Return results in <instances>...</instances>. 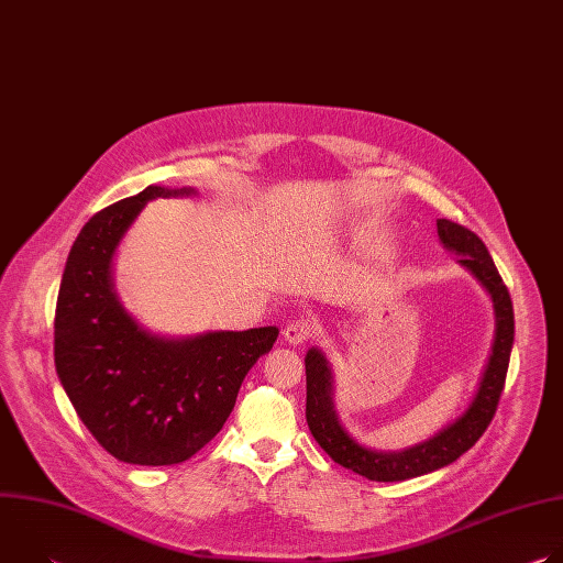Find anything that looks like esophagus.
Masks as SVG:
<instances>
[{
	"label": "esophagus",
	"instance_id": "obj_1",
	"mask_svg": "<svg viewBox=\"0 0 563 563\" xmlns=\"http://www.w3.org/2000/svg\"><path fill=\"white\" fill-rule=\"evenodd\" d=\"M311 334H313V320L309 316H300V318L291 320V323H287V328L283 330L285 341L291 345L305 343L307 339H311Z\"/></svg>",
	"mask_w": 563,
	"mask_h": 563
}]
</instances>
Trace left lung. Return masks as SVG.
Returning <instances> with one entry per match:
<instances>
[{"instance_id": "obj_1", "label": "left lung", "mask_w": 563, "mask_h": 563, "mask_svg": "<svg viewBox=\"0 0 563 563\" xmlns=\"http://www.w3.org/2000/svg\"><path fill=\"white\" fill-rule=\"evenodd\" d=\"M437 231L445 250L459 254V263L470 269L476 280L488 289L495 302V343L488 365L481 376L478 389L467 410L439 430L428 441L400 452H376L356 443L339 423L332 404V369L328 358L318 350H309L305 356L307 374V426L318 441L339 465L369 478V481H406L439 467L450 465L463 452H467L484 434L497 412L499 398L506 385L512 341H515V311L510 291L499 276L484 240L463 224L448 218L437 220Z\"/></svg>"}]
</instances>
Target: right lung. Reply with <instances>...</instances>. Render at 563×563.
I'll return each mask as SVG.
<instances>
[{"label":"right lung","mask_w":563,"mask_h":563,"mask_svg":"<svg viewBox=\"0 0 563 563\" xmlns=\"http://www.w3.org/2000/svg\"><path fill=\"white\" fill-rule=\"evenodd\" d=\"M191 194L151 185L98 211L75 238L57 294L53 350L62 387L96 441L133 465H174L202 450L278 339L276 328L159 339L120 305L111 261L124 231L148 200Z\"/></svg>","instance_id":"right-lung-1"}]
</instances>
